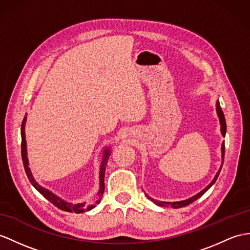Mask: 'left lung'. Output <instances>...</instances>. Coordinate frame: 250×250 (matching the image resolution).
I'll list each match as a JSON object with an SVG mask.
<instances>
[{"instance_id":"1","label":"left lung","mask_w":250,"mask_h":250,"mask_svg":"<svg viewBox=\"0 0 250 250\" xmlns=\"http://www.w3.org/2000/svg\"><path fill=\"white\" fill-rule=\"evenodd\" d=\"M216 112H217V115H218V119H220L222 135H223V137H225V135H226V120H225V115H224V112H223L222 108H221L220 102H218V101H216ZM224 156H225V142H223V144H222V160H223L222 162H224ZM222 167H223V164H222ZM222 167H221L220 169H218V172L216 173L215 177L213 178V180L210 182V185H209L208 187H206L203 191H200L199 193H197L196 195H194V196H192V197H190V198H188V199H186V200H181V202H174V203H167V202H160V200H156V199L151 198V197H149V196H147V197L151 200V202L155 203V204L158 205V206H160V207L171 206V207H173L174 209L182 208V207H186V206H188V205L192 204L193 202H195L196 199H198L200 196L204 195V194L209 190V188L213 186V184H214V182L216 181V179H217V177H218V175H220Z\"/></svg>"}]
</instances>
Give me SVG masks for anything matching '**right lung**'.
I'll use <instances>...</instances> for the list:
<instances>
[{"label": "right lung", "mask_w": 250, "mask_h": 250, "mask_svg": "<svg viewBox=\"0 0 250 250\" xmlns=\"http://www.w3.org/2000/svg\"><path fill=\"white\" fill-rule=\"evenodd\" d=\"M25 123H26V115L25 118L23 119L22 122V125H21V138H22V143H21V155H22V160H23V166L24 168H25V173L27 175V177L30 181V184H32L36 190H37L40 194H42L48 202H51L54 206H56L57 208H59L60 210H63L66 212H74V213H83L84 211H89L91 209H93L94 207L100 204L101 202V198L103 196V194H104L105 191V182H104V178H105V171H106V166H107V162H108V157L110 156V150L109 148H106L104 150V158H103V161L101 163V167H100V190H99V197L96 199H94V202L87 206L86 203H83V204H76V205H73L71 203H66L64 202L63 199H62L60 197H58L57 195H55L54 193H52L51 191H48L47 188L41 187L40 185H38L36 180L34 179L32 172H30V169L28 167V159H27V149H26V140H25Z\"/></svg>", "instance_id": "obj_1"}]
</instances>
